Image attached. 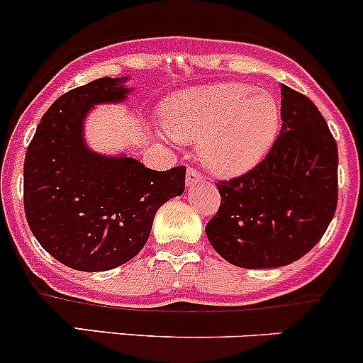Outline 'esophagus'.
Returning <instances> with one entry per match:
<instances>
[{
    "label": "esophagus",
    "instance_id": "esophagus-1",
    "mask_svg": "<svg viewBox=\"0 0 363 363\" xmlns=\"http://www.w3.org/2000/svg\"><path fill=\"white\" fill-rule=\"evenodd\" d=\"M202 181H203V175L200 174L196 168H188V174H186V184H188L189 188L195 184H200Z\"/></svg>",
    "mask_w": 363,
    "mask_h": 363
}]
</instances>
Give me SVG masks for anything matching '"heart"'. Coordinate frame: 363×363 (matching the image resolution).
Returning <instances> with one entry per match:
<instances>
[{"label": "heart", "instance_id": "1", "mask_svg": "<svg viewBox=\"0 0 363 363\" xmlns=\"http://www.w3.org/2000/svg\"><path fill=\"white\" fill-rule=\"evenodd\" d=\"M167 133L182 144H199L212 174L237 177L267 156L281 124V105L269 89L223 82L181 91L161 107Z\"/></svg>", "mask_w": 363, "mask_h": 363}]
</instances>
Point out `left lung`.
<instances>
[{"label": "left lung", "mask_w": 363, "mask_h": 363, "mask_svg": "<svg viewBox=\"0 0 363 363\" xmlns=\"http://www.w3.org/2000/svg\"><path fill=\"white\" fill-rule=\"evenodd\" d=\"M279 137L262 163L219 182L208 242L232 265L277 269L320 242L337 207V144L316 105L281 86Z\"/></svg>", "instance_id": "obj_1"}]
</instances>
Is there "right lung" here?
Segmentation results:
<instances>
[{"label": "right lung", "instance_id": "obj_1", "mask_svg": "<svg viewBox=\"0 0 363 363\" xmlns=\"http://www.w3.org/2000/svg\"><path fill=\"white\" fill-rule=\"evenodd\" d=\"M126 82L105 77L57 98L26 152L28 225L40 246L69 269L101 272L130 262L147 242L156 211L184 193V167L156 172L86 144L87 113L126 100Z\"/></svg>", "mask_w": 363, "mask_h": 363}]
</instances>
